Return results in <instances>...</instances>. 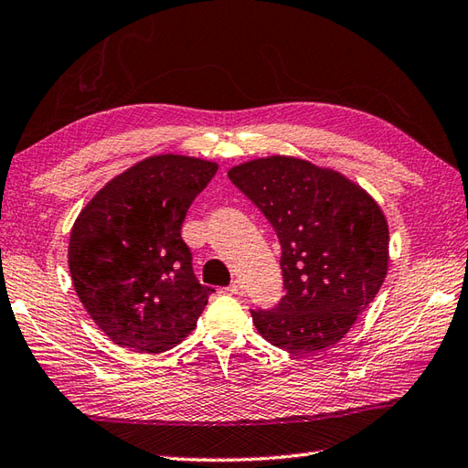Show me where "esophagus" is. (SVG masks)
Here are the masks:
<instances>
[{
  "label": "esophagus",
  "instance_id": "1",
  "mask_svg": "<svg viewBox=\"0 0 468 468\" xmlns=\"http://www.w3.org/2000/svg\"><path fill=\"white\" fill-rule=\"evenodd\" d=\"M226 291L230 292V294H244V284L240 281H234Z\"/></svg>",
  "mask_w": 468,
  "mask_h": 468
}]
</instances>
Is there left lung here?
Here are the masks:
<instances>
[{
	"mask_svg": "<svg viewBox=\"0 0 468 468\" xmlns=\"http://www.w3.org/2000/svg\"><path fill=\"white\" fill-rule=\"evenodd\" d=\"M228 177L271 222L282 250L284 297L250 311L256 329L291 354L337 343L386 279L384 212L354 181L297 157L248 161Z\"/></svg>",
	"mask_w": 468,
	"mask_h": 468,
	"instance_id": "1",
	"label": "left lung"
}]
</instances>
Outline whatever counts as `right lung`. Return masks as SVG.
<instances>
[{
  "label": "right lung",
  "instance_id": "1",
  "mask_svg": "<svg viewBox=\"0 0 468 468\" xmlns=\"http://www.w3.org/2000/svg\"><path fill=\"white\" fill-rule=\"evenodd\" d=\"M216 171L196 157H147L111 179L76 218L72 284L119 347L161 354L194 331L214 289L196 279L181 226Z\"/></svg>",
  "mask_w": 468,
  "mask_h": 468
}]
</instances>
